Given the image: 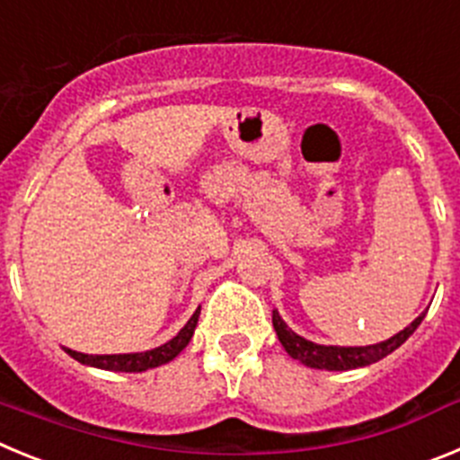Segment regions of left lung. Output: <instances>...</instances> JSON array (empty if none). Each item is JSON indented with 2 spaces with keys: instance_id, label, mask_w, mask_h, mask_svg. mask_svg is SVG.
Returning <instances> with one entry per match:
<instances>
[{
  "instance_id": "8db88e82",
  "label": "left lung",
  "mask_w": 460,
  "mask_h": 460,
  "mask_svg": "<svg viewBox=\"0 0 460 460\" xmlns=\"http://www.w3.org/2000/svg\"><path fill=\"white\" fill-rule=\"evenodd\" d=\"M426 313L417 315L403 332L394 334L392 339L380 341L373 345H320L313 341L304 339V336L295 334L286 324V320L280 318L279 311L271 313V323H274L276 336H279L280 345L286 348L288 355L292 359L302 361L308 368H320V371H350V368L368 367L376 364L382 357L392 355L396 348L405 343L410 336L414 334V329L420 327Z\"/></svg>"
}]
</instances>
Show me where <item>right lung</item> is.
<instances>
[{"label":"right lung","mask_w":460,"mask_h":460,"mask_svg":"<svg viewBox=\"0 0 460 460\" xmlns=\"http://www.w3.org/2000/svg\"><path fill=\"white\" fill-rule=\"evenodd\" d=\"M198 318H200V306H198V311L190 315L189 323L180 329V334L174 336V339H170L168 343L154 348V350L126 352V355H84V352H75L71 350V348H64V352L71 355L75 361H80V364H84V367L103 368V371H119V373L149 371V368L164 367V364L172 361L174 357L184 350L186 345H189V341L193 339Z\"/></svg>","instance_id":"add662e5"}]
</instances>
